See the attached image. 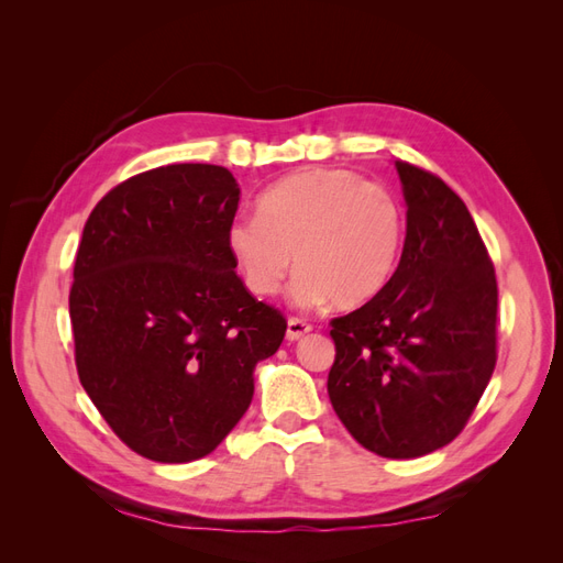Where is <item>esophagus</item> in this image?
<instances>
[{
  "instance_id": "1",
  "label": "esophagus",
  "mask_w": 563,
  "mask_h": 563,
  "mask_svg": "<svg viewBox=\"0 0 563 563\" xmlns=\"http://www.w3.org/2000/svg\"><path fill=\"white\" fill-rule=\"evenodd\" d=\"M312 327L305 319H298V317H291L288 319V327H286V338L288 340H300L305 333H310Z\"/></svg>"
}]
</instances>
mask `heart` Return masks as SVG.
<instances>
[{"label":"heart","instance_id":"obj_1","mask_svg":"<svg viewBox=\"0 0 563 563\" xmlns=\"http://www.w3.org/2000/svg\"><path fill=\"white\" fill-rule=\"evenodd\" d=\"M404 228L401 203L387 187L345 168H310L269 185L258 218L242 216L228 228V249L253 296L279 294L294 265L300 308L331 300L350 310L395 277Z\"/></svg>","mask_w":563,"mask_h":563}]
</instances>
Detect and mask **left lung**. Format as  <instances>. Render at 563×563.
<instances>
[{"label": "left lung", "instance_id": "obj_1", "mask_svg": "<svg viewBox=\"0 0 563 563\" xmlns=\"http://www.w3.org/2000/svg\"><path fill=\"white\" fill-rule=\"evenodd\" d=\"M395 166L401 261L376 298L331 319L329 397L364 449L401 460L465 430L498 360V282L465 201L424 168Z\"/></svg>", "mask_w": 563, "mask_h": 563}]
</instances>
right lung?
Masks as SVG:
<instances>
[{
	"mask_svg": "<svg viewBox=\"0 0 563 563\" xmlns=\"http://www.w3.org/2000/svg\"><path fill=\"white\" fill-rule=\"evenodd\" d=\"M236 207L225 166L168 164L112 187L84 225L70 288L79 380L112 432L157 463H190L230 434L255 364L286 333L234 272Z\"/></svg>",
	"mask_w": 563,
	"mask_h": 563,
	"instance_id": "1",
	"label": "right lung"
}]
</instances>
